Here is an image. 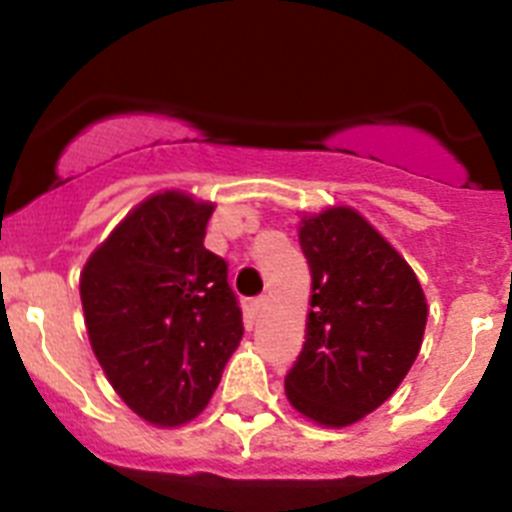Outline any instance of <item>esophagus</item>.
I'll return each instance as SVG.
<instances>
[{
  "label": "esophagus",
  "mask_w": 512,
  "mask_h": 512,
  "mask_svg": "<svg viewBox=\"0 0 512 512\" xmlns=\"http://www.w3.org/2000/svg\"><path fill=\"white\" fill-rule=\"evenodd\" d=\"M264 305H266V295H261V297H253V300H251V310H253V312L264 310Z\"/></svg>",
  "instance_id": "obj_1"
}]
</instances>
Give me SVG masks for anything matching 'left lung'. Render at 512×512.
<instances>
[{
	"label": "left lung",
	"mask_w": 512,
	"mask_h": 512,
	"mask_svg": "<svg viewBox=\"0 0 512 512\" xmlns=\"http://www.w3.org/2000/svg\"><path fill=\"white\" fill-rule=\"evenodd\" d=\"M300 246L312 310L284 390L302 415L341 428L377 410L405 379L428 307L408 261L351 207L302 220Z\"/></svg>",
	"instance_id": "left-lung-1"
}]
</instances>
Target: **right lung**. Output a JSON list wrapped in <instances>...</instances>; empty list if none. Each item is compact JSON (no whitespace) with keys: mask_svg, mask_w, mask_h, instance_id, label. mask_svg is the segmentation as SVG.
<instances>
[{"mask_svg":"<svg viewBox=\"0 0 512 512\" xmlns=\"http://www.w3.org/2000/svg\"><path fill=\"white\" fill-rule=\"evenodd\" d=\"M212 205L164 192L135 207L81 271L89 341L133 413L182 425L207 408L243 336L228 261L205 248Z\"/></svg>","mask_w":512,"mask_h":512,"instance_id":"obj_1","label":"right lung"}]
</instances>
